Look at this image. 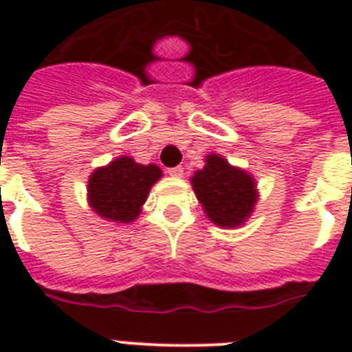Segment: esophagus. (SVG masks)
Wrapping results in <instances>:
<instances>
[{"mask_svg": "<svg viewBox=\"0 0 352 352\" xmlns=\"http://www.w3.org/2000/svg\"><path fill=\"white\" fill-rule=\"evenodd\" d=\"M168 175L175 177V179H179V177L184 175V168H181V166H175V168H170L168 170Z\"/></svg>", "mask_w": 352, "mask_h": 352, "instance_id": "34e87169", "label": "esophagus"}]
</instances>
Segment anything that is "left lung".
<instances>
[{
	"mask_svg": "<svg viewBox=\"0 0 352 352\" xmlns=\"http://www.w3.org/2000/svg\"><path fill=\"white\" fill-rule=\"evenodd\" d=\"M204 162L203 170L195 171L190 182L206 217L221 228L245 225L259 199L256 179L219 153L206 155Z\"/></svg>",
	"mask_w": 352,
	"mask_h": 352,
	"instance_id": "8db88e82",
	"label": "left lung"
}]
</instances>
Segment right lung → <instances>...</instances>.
Returning a JSON list of instances; mask_svg holds the SVG:
<instances>
[{"instance_id": "right-lung-1", "label": "right lung", "mask_w": 352, "mask_h": 352, "mask_svg": "<svg viewBox=\"0 0 352 352\" xmlns=\"http://www.w3.org/2000/svg\"><path fill=\"white\" fill-rule=\"evenodd\" d=\"M160 177L159 166L138 164L131 157L122 155L91 173L87 203L102 219L127 225L140 215L149 190Z\"/></svg>"}]
</instances>
